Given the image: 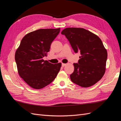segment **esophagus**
Returning a JSON list of instances; mask_svg holds the SVG:
<instances>
[{
    "mask_svg": "<svg viewBox=\"0 0 121 121\" xmlns=\"http://www.w3.org/2000/svg\"><path fill=\"white\" fill-rule=\"evenodd\" d=\"M67 65V64H64V63H62V67H64L65 66V65Z\"/></svg>",
    "mask_w": 121,
    "mask_h": 121,
    "instance_id": "1",
    "label": "esophagus"
}]
</instances>
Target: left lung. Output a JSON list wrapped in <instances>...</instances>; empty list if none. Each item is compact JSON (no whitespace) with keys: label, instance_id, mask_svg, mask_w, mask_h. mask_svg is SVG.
<instances>
[{"label":"left lung","instance_id":"obj_1","mask_svg":"<svg viewBox=\"0 0 121 121\" xmlns=\"http://www.w3.org/2000/svg\"><path fill=\"white\" fill-rule=\"evenodd\" d=\"M61 34L65 35L76 53H81L78 63L73 64L71 81L84 88L94 85L104 76L106 69L108 53L101 39L80 28H67Z\"/></svg>","mask_w":121,"mask_h":121}]
</instances>
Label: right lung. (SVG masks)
I'll use <instances>...</instances> for the list:
<instances>
[{
    "instance_id": "add662e5",
    "label": "right lung",
    "mask_w": 121,
    "mask_h": 121,
    "mask_svg": "<svg viewBox=\"0 0 121 121\" xmlns=\"http://www.w3.org/2000/svg\"><path fill=\"white\" fill-rule=\"evenodd\" d=\"M57 29H41L29 33L22 39L15 53L17 72L29 86L40 89L52 83L59 72L61 63L51 64L43 58L60 32Z\"/></svg>"
}]
</instances>
